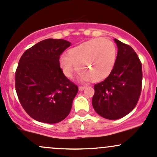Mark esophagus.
I'll list each match as a JSON object with an SVG mask.
<instances>
[{"instance_id":"esophagus-1","label":"esophagus","mask_w":157,"mask_h":157,"mask_svg":"<svg viewBox=\"0 0 157 157\" xmlns=\"http://www.w3.org/2000/svg\"><path fill=\"white\" fill-rule=\"evenodd\" d=\"M86 88V86H79V90H80V91H83Z\"/></svg>"}]
</instances>
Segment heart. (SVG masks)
<instances>
[{
  "mask_svg": "<svg viewBox=\"0 0 157 157\" xmlns=\"http://www.w3.org/2000/svg\"><path fill=\"white\" fill-rule=\"evenodd\" d=\"M117 59L115 44L106 38H93L67 50L59 57V65L66 77H71L77 69L80 80L100 82L108 78ZM78 68H76V67Z\"/></svg>",
  "mask_w": 157,
  "mask_h": 157,
  "instance_id": "obj_1",
  "label": "heart"
}]
</instances>
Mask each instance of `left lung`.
<instances>
[{"label": "left lung", "mask_w": 157, "mask_h": 157, "mask_svg": "<svg viewBox=\"0 0 157 157\" xmlns=\"http://www.w3.org/2000/svg\"><path fill=\"white\" fill-rule=\"evenodd\" d=\"M118 51L111 74L94 86V110L102 117L118 120L129 113L139 99L142 83V67L130 46L113 39Z\"/></svg>", "instance_id": "obj_1"}]
</instances>
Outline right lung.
<instances>
[{
    "label": "right lung",
    "instance_id": "right-lung-1",
    "mask_svg": "<svg viewBox=\"0 0 157 157\" xmlns=\"http://www.w3.org/2000/svg\"><path fill=\"white\" fill-rule=\"evenodd\" d=\"M62 39H46L23 53L16 72V90L26 113L45 123L67 117L78 87L64 75L60 55L71 46Z\"/></svg>",
    "mask_w": 157,
    "mask_h": 157
}]
</instances>
